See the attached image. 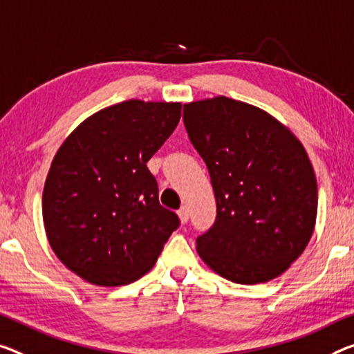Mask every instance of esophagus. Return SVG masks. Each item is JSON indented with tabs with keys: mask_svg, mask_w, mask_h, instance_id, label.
Returning <instances> with one entry per match:
<instances>
[{
	"mask_svg": "<svg viewBox=\"0 0 354 354\" xmlns=\"http://www.w3.org/2000/svg\"><path fill=\"white\" fill-rule=\"evenodd\" d=\"M177 214H178V218H180L182 223H187L189 220V210H188L187 205H183V207H180V210H178Z\"/></svg>",
	"mask_w": 354,
	"mask_h": 354,
	"instance_id": "1",
	"label": "esophagus"
}]
</instances>
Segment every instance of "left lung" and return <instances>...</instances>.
I'll return each instance as SVG.
<instances>
[{"instance_id": "1", "label": "left lung", "mask_w": 354, "mask_h": 354, "mask_svg": "<svg viewBox=\"0 0 354 354\" xmlns=\"http://www.w3.org/2000/svg\"><path fill=\"white\" fill-rule=\"evenodd\" d=\"M183 122L216 201L214 226L196 241L201 259L234 283L274 280L301 257L317 223L306 149L270 113L226 96L188 102Z\"/></svg>"}]
</instances>
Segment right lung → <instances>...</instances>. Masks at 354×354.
<instances>
[{
  "label": "right lung",
  "instance_id": "obj_1",
  "mask_svg": "<svg viewBox=\"0 0 354 354\" xmlns=\"http://www.w3.org/2000/svg\"><path fill=\"white\" fill-rule=\"evenodd\" d=\"M180 112L182 102H118L85 118L53 156L42 193L46 234L57 258L88 283L140 279L178 227L147 161Z\"/></svg>",
  "mask_w": 354,
  "mask_h": 354
}]
</instances>
